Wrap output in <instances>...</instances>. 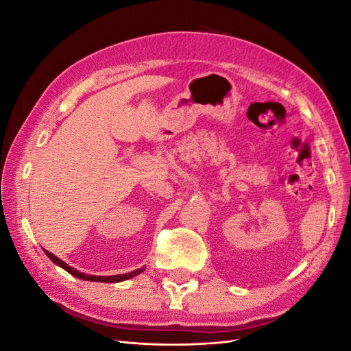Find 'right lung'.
I'll return each mask as SVG.
<instances>
[{
    "label": "right lung",
    "mask_w": 351,
    "mask_h": 351,
    "mask_svg": "<svg viewBox=\"0 0 351 351\" xmlns=\"http://www.w3.org/2000/svg\"><path fill=\"white\" fill-rule=\"evenodd\" d=\"M44 252H45V254H47V256H48L52 262H54L56 265H58L60 268L66 269L69 274L73 275V277L84 280V281H95V282H121V281H125V280H130V278L136 277V275H139L141 272L145 271V267H143V268H139V269L132 271V272H127V274L110 275V277H101V275H88V274H83V272H80V271H77V269H74L73 267H70V265H67L64 261H61L60 258H57L56 254H52L51 252H48V250H45V249H44Z\"/></svg>",
    "instance_id": "obj_1"
}]
</instances>
